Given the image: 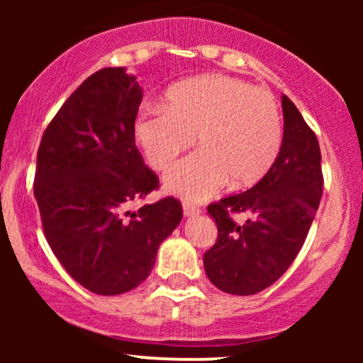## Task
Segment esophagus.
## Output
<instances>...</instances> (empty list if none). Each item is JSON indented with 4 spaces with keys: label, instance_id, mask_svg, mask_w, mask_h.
Instances as JSON below:
<instances>
[{
    "label": "esophagus",
    "instance_id": "1",
    "mask_svg": "<svg viewBox=\"0 0 363 363\" xmlns=\"http://www.w3.org/2000/svg\"><path fill=\"white\" fill-rule=\"evenodd\" d=\"M183 213H185V216H195L198 213H201V208L195 206L193 203L185 201L183 203Z\"/></svg>",
    "mask_w": 363,
    "mask_h": 363
}]
</instances>
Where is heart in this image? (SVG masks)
Returning a JSON list of instances; mask_svg holds the SVG:
<instances>
[{
  "label": "heart",
  "instance_id": "b5f03b06",
  "mask_svg": "<svg viewBox=\"0 0 363 363\" xmlns=\"http://www.w3.org/2000/svg\"><path fill=\"white\" fill-rule=\"evenodd\" d=\"M137 145L155 170H167L195 140L200 150L165 175V188L200 201L231 186L259 182L282 145L276 97L262 87L228 76H203L173 86L163 107H147L133 123Z\"/></svg>",
  "mask_w": 363,
  "mask_h": 363
}]
</instances>
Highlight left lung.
I'll return each instance as SVG.
<instances>
[{
	"label": "left lung",
	"instance_id": "1",
	"mask_svg": "<svg viewBox=\"0 0 363 363\" xmlns=\"http://www.w3.org/2000/svg\"><path fill=\"white\" fill-rule=\"evenodd\" d=\"M282 113L284 135L271 170L250 190L208 205L218 238L203 264L208 279L228 294H256L279 279L299 255L319 208V140L287 96ZM235 212L252 218L240 225L232 220Z\"/></svg>",
	"mask_w": 363,
	"mask_h": 363
}]
</instances>
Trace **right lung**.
Here are the masks:
<instances>
[{
    "mask_svg": "<svg viewBox=\"0 0 363 363\" xmlns=\"http://www.w3.org/2000/svg\"><path fill=\"white\" fill-rule=\"evenodd\" d=\"M140 102L142 87L125 69H101L62 104L38 148L34 198L44 236L72 279L99 296L145 281L183 216L173 196L127 211L160 186L135 145Z\"/></svg>",
    "mask_w": 363,
    "mask_h": 363,
    "instance_id": "add662e5",
    "label": "right lung"
}]
</instances>
